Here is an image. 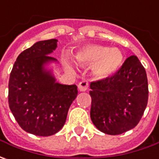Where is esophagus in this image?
<instances>
[{
    "label": "esophagus",
    "mask_w": 159,
    "mask_h": 159,
    "mask_svg": "<svg viewBox=\"0 0 159 159\" xmlns=\"http://www.w3.org/2000/svg\"><path fill=\"white\" fill-rule=\"evenodd\" d=\"M88 86H89V83L88 81L86 80H84L82 82H80L79 84H78V90L80 91H85V90L88 89Z\"/></svg>",
    "instance_id": "esophagus-1"
}]
</instances>
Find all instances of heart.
<instances>
[{
	"label": "heart",
	"instance_id": "heart-1",
	"mask_svg": "<svg viewBox=\"0 0 159 159\" xmlns=\"http://www.w3.org/2000/svg\"><path fill=\"white\" fill-rule=\"evenodd\" d=\"M74 57L81 65H92L91 72L98 79L112 76L122 67L124 62V54L121 50L96 44L81 47L75 53ZM65 65L68 69H73L69 61H65Z\"/></svg>",
	"mask_w": 159,
	"mask_h": 159
}]
</instances>
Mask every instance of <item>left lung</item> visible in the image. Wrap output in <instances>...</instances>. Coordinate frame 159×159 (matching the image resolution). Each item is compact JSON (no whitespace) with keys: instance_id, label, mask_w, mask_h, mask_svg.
<instances>
[{"instance_id":"1","label":"left lung","mask_w":159,"mask_h":159,"mask_svg":"<svg viewBox=\"0 0 159 159\" xmlns=\"http://www.w3.org/2000/svg\"><path fill=\"white\" fill-rule=\"evenodd\" d=\"M90 119L107 134H122L139 123L148 103L146 71L135 55L129 56L111 77L90 83Z\"/></svg>"}]
</instances>
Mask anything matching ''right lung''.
Returning a JSON list of instances; mask_svg holds the SVG:
<instances>
[{"mask_svg": "<svg viewBox=\"0 0 159 159\" xmlns=\"http://www.w3.org/2000/svg\"><path fill=\"white\" fill-rule=\"evenodd\" d=\"M57 39L42 40L18 55L8 82V105L25 131L39 136L56 134L64 126L77 86L56 83L47 63L57 47Z\"/></svg>", "mask_w": 159, "mask_h": 159, "instance_id": "1", "label": "right lung"}]
</instances>
